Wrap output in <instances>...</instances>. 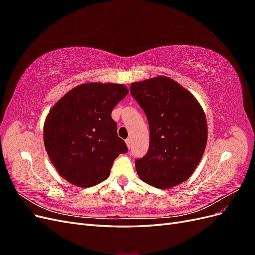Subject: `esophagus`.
I'll return each mask as SVG.
<instances>
[{
  "label": "esophagus",
  "instance_id": "obj_1",
  "mask_svg": "<svg viewBox=\"0 0 255 255\" xmlns=\"http://www.w3.org/2000/svg\"><path fill=\"white\" fill-rule=\"evenodd\" d=\"M126 142H127L128 148H129V146H130V143H132V139H130V138H128V139L126 140Z\"/></svg>",
  "mask_w": 255,
  "mask_h": 255
}]
</instances>
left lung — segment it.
Masks as SVG:
<instances>
[{"instance_id": "left-lung-1", "label": "left lung", "mask_w": 255, "mask_h": 255, "mask_svg": "<svg viewBox=\"0 0 255 255\" xmlns=\"http://www.w3.org/2000/svg\"><path fill=\"white\" fill-rule=\"evenodd\" d=\"M130 95L143 110L150 128L149 150L135 160L138 175L161 189L186 181L201 160L207 141L201 105L167 76L132 83Z\"/></svg>"}]
</instances>
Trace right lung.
<instances>
[{
	"mask_svg": "<svg viewBox=\"0 0 255 255\" xmlns=\"http://www.w3.org/2000/svg\"><path fill=\"white\" fill-rule=\"evenodd\" d=\"M122 84L87 83L71 89L50 111L43 128L45 150L58 173L75 186L106 180L114 160L128 146L112 119L128 95Z\"/></svg>",
	"mask_w": 255,
	"mask_h": 255,
	"instance_id": "1",
	"label": "right lung"
}]
</instances>
